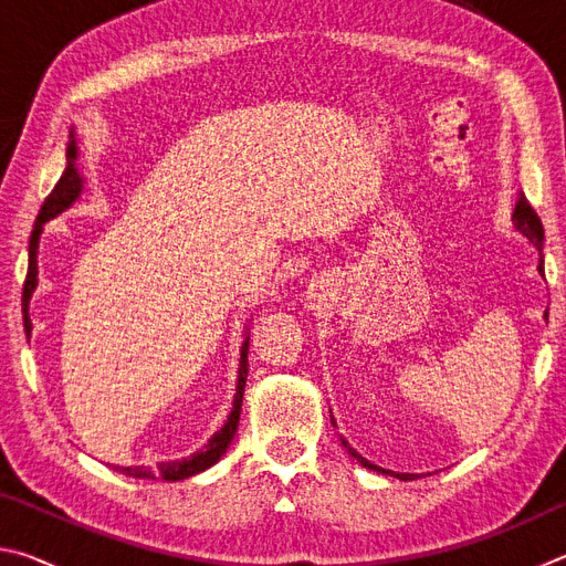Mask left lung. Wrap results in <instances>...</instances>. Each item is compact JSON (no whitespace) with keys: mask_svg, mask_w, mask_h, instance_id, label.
<instances>
[{"mask_svg":"<svg viewBox=\"0 0 566 566\" xmlns=\"http://www.w3.org/2000/svg\"><path fill=\"white\" fill-rule=\"evenodd\" d=\"M512 222H514V229L520 232L526 242L536 247V252H539V264H536V272H539L544 276V254H542V247H544V227L539 222V217H536V212L532 209V205L526 202V197L520 195V199H516L514 205V214H512ZM549 312V310H547ZM547 312H544V319H547ZM332 424H334V417H332ZM342 444L347 447V452L357 459V462L361 467L371 469V472H379V474H389V476H397L401 479V482H409V479H419V474H407V472H391V469H381L377 464H371L369 459H364L357 449H352L347 439L342 437Z\"/></svg>","mask_w":566,"mask_h":566,"instance_id":"1","label":"left lung"}]
</instances>
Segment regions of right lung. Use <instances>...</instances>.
<instances>
[{
  "instance_id": "1",
  "label": "right lung",
  "mask_w": 566,
  "mask_h": 566,
  "mask_svg": "<svg viewBox=\"0 0 566 566\" xmlns=\"http://www.w3.org/2000/svg\"><path fill=\"white\" fill-rule=\"evenodd\" d=\"M76 159H80V147H76V134L70 132V145H66V167L62 171L60 181L54 185L52 195L44 199L40 214H36L32 237H30V266H27V282H24V292H22V319H24L27 339L32 337L30 302H32V294L36 290V284H40V276H36V274H40V266H36V254H40V237L44 232V224L50 222V219L66 212V209H70L84 191V177L80 175V165H76ZM247 354H249V337H244L242 349H239L237 395H234V401H232V411H229V417L222 424V429L209 437V442L202 449H199V452L189 454L185 459H171V462H161L157 467H119L117 464L112 469H117V472L134 476V479H167V482H179V479L195 476L199 472H205V469H209L212 464H217L219 459L224 457L227 447L232 444V439L237 434V427H239V411H242L244 385H247V371H249Z\"/></svg>"
}]
</instances>
